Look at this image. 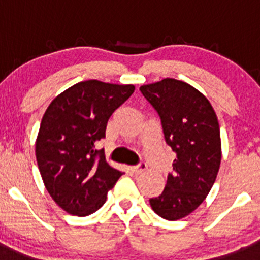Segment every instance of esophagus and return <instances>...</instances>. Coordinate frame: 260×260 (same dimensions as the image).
Returning a JSON list of instances; mask_svg holds the SVG:
<instances>
[{
	"label": "esophagus",
	"instance_id": "obj_1",
	"mask_svg": "<svg viewBox=\"0 0 260 260\" xmlns=\"http://www.w3.org/2000/svg\"><path fill=\"white\" fill-rule=\"evenodd\" d=\"M146 170H147V165L145 162H141V164L137 165V166L131 167V171H132L133 174H142V172L146 171Z\"/></svg>",
	"mask_w": 260,
	"mask_h": 260
}]
</instances>
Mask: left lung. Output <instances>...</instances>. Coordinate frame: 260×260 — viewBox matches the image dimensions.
Returning a JSON list of instances; mask_svg holds the SVG:
<instances>
[{"label":"left lung","mask_w":260,"mask_h":260,"mask_svg":"<svg viewBox=\"0 0 260 260\" xmlns=\"http://www.w3.org/2000/svg\"><path fill=\"white\" fill-rule=\"evenodd\" d=\"M161 118L165 141L176 153L174 172L151 208L166 220L182 219L210 192L221 162L216 113L203 93L185 81L166 78L140 88Z\"/></svg>","instance_id":"1"}]
</instances>
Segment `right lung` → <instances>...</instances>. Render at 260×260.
I'll list each match as a JSON object with an SVG mask.
<instances>
[{
  "label": "right lung",
  "instance_id": "obj_1",
  "mask_svg": "<svg viewBox=\"0 0 260 260\" xmlns=\"http://www.w3.org/2000/svg\"><path fill=\"white\" fill-rule=\"evenodd\" d=\"M133 91L132 84L85 80L50 103L36 138V161L46 190L62 210L93 214L123 175L95 146L106 137L109 117Z\"/></svg>",
  "mask_w": 260,
  "mask_h": 260
}]
</instances>
